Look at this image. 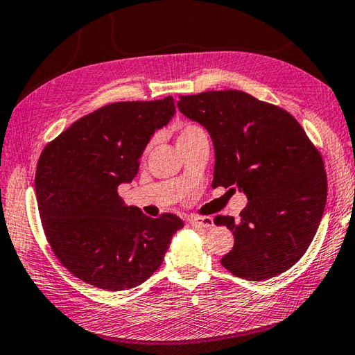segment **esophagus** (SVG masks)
Returning a JSON list of instances; mask_svg holds the SVG:
<instances>
[{"mask_svg":"<svg viewBox=\"0 0 355 355\" xmlns=\"http://www.w3.org/2000/svg\"><path fill=\"white\" fill-rule=\"evenodd\" d=\"M189 224L201 227L204 230H209L213 227V219L210 216H192V218H189Z\"/></svg>","mask_w":355,"mask_h":355,"instance_id":"esophagus-1","label":"esophagus"}]
</instances>
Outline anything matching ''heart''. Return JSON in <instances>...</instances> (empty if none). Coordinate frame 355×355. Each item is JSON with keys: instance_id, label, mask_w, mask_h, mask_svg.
<instances>
[{"instance_id": "heart-1", "label": "heart", "mask_w": 355, "mask_h": 355, "mask_svg": "<svg viewBox=\"0 0 355 355\" xmlns=\"http://www.w3.org/2000/svg\"><path fill=\"white\" fill-rule=\"evenodd\" d=\"M200 130H201V128L196 127V125H186L184 128H181L178 139H180V137H184V136H189V135H192V133H196V131H200Z\"/></svg>"}]
</instances>
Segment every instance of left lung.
Instances as JSON below:
<instances>
[{"label": "left lung", "instance_id": "obj_1", "mask_svg": "<svg viewBox=\"0 0 355 355\" xmlns=\"http://www.w3.org/2000/svg\"><path fill=\"white\" fill-rule=\"evenodd\" d=\"M177 105L211 137V186L248 198L239 219L215 218L234 234L222 266L250 282L291 269L310 246L327 202L322 157L300 122L242 90L181 96Z\"/></svg>", "mask_w": 355, "mask_h": 355}]
</instances>
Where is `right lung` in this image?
<instances>
[{
  "instance_id": "add662e5",
  "label": "right lung",
  "mask_w": 355,
  "mask_h": 355,
  "mask_svg": "<svg viewBox=\"0 0 355 355\" xmlns=\"http://www.w3.org/2000/svg\"><path fill=\"white\" fill-rule=\"evenodd\" d=\"M175 116L174 98L113 103L76 121L45 146L35 187L49 245L71 274L119 292L142 284L162 265L183 220L144 215L118 195L137 175L157 130Z\"/></svg>"
}]
</instances>
